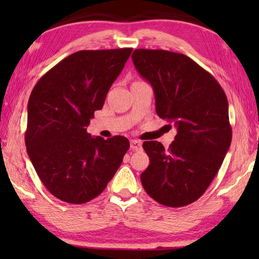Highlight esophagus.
<instances>
[{
  "instance_id": "esophagus-1",
  "label": "esophagus",
  "mask_w": 259,
  "mask_h": 259,
  "mask_svg": "<svg viewBox=\"0 0 259 259\" xmlns=\"http://www.w3.org/2000/svg\"><path fill=\"white\" fill-rule=\"evenodd\" d=\"M130 148L133 151H136V152H140L143 150V146H142V142H139V140H131L130 142Z\"/></svg>"
}]
</instances>
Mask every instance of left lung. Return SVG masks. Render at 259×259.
<instances>
[{"instance_id":"obj_1","label":"left lung","mask_w":259,"mask_h":259,"mask_svg":"<svg viewBox=\"0 0 259 259\" xmlns=\"http://www.w3.org/2000/svg\"><path fill=\"white\" fill-rule=\"evenodd\" d=\"M131 58L154 90L157 115L177 126L168 150L155 140L144 142L150 165L140 175L143 187L165 207L191 204L211 184L231 145L226 95L211 74L183 54L136 49Z\"/></svg>"}]
</instances>
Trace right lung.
<instances>
[{
    "label": "right lung",
    "instance_id": "obj_1",
    "mask_svg": "<svg viewBox=\"0 0 259 259\" xmlns=\"http://www.w3.org/2000/svg\"><path fill=\"white\" fill-rule=\"evenodd\" d=\"M133 48L74 52L33 88L26 148L38 178L64 202L82 204L102 193L129 150L123 136L91 137L87 126Z\"/></svg>",
    "mask_w": 259,
    "mask_h": 259
}]
</instances>
